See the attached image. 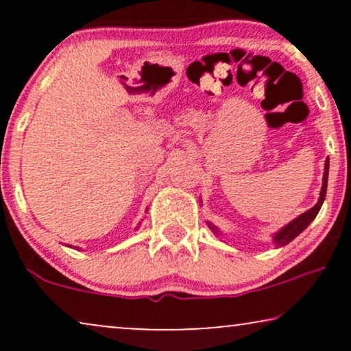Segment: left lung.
Wrapping results in <instances>:
<instances>
[{
  "mask_svg": "<svg viewBox=\"0 0 351 351\" xmlns=\"http://www.w3.org/2000/svg\"><path fill=\"white\" fill-rule=\"evenodd\" d=\"M328 176H329V158H328V160H326V162H324L323 186H321V193H319L318 203H316L311 209L306 210V213L300 214L299 217H295L294 220H291L289 223L285 225V227L280 228L275 234H273L271 239H273V244H275L276 247H282V246H286V244H289V243L292 241V239L299 237V234H300L302 232H304V230H305L306 227H308V225H310L311 222H313L315 217H316V215H318V213H319L321 206H323V203H324L326 189H328ZM206 223H208V227H209L210 230H213V233L215 234V237H220V234H222V232H220V230H219L217 227H215L214 223H210V222H206Z\"/></svg>",
  "mask_w": 351,
  "mask_h": 351,
  "instance_id": "obj_1",
  "label": "left lung"
}]
</instances>
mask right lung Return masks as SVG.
<instances>
[{
  "label": "right lung",
  "mask_w": 351,
  "mask_h": 351,
  "mask_svg": "<svg viewBox=\"0 0 351 351\" xmlns=\"http://www.w3.org/2000/svg\"><path fill=\"white\" fill-rule=\"evenodd\" d=\"M69 247H71V246H69ZM75 249H78V247H75Z\"/></svg>",
  "instance_id": "add662e5"
}]
</instances>
